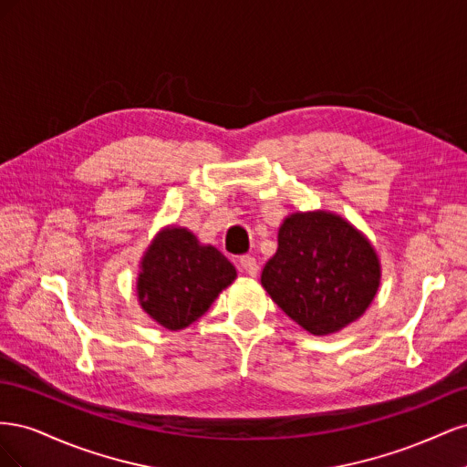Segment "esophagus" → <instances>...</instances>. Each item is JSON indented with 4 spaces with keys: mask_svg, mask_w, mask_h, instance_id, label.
<instances>
[{
    "mask_svg": "<svg viewBox=\"0 0 467 467\" xmlns=\"http://www.w3.org/2000/svg\"><path fill=\"white\" fill-rule=\"evenodd\" d=\"M239 266H242V271L249 276H257V273H259V265H257L255 257H251V255H244L242 259H239Z\"/></svg>",
    "mask_w": 467,
    "mask_h": 467,
    "instance_id": "1",
    "label": "esophagus"
}]
</instances>
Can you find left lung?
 <instances>
[{
  "label": "left lung",
  "mask_w": 467,
  "mask_h": 467,
  "mask_svg": "<svg viewBox=\"0 0 467 467\" xmlns=\"http://www.w3.org/2000/svg\"><path fill=\"white\" fill-rule=\"evenodd\" d=\"M381 280L379 257L358 228L329 210L292 212L261 285L273 302L316 337L341 331L364 316Z\"/></svg>",
  "instance_id": "left-lung-1"
}]
</instances>
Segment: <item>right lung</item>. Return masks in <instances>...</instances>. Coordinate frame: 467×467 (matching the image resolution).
I'll return each instance as SVG.
<instances>
[{"label":"right lung","mask_w":467,"mask_h":467,"mask_svg":"<svg viewBox=\"0 0 467 467\" xmlns=\"http://www.w3.org/2000/svg\"><path fill=\"white\" fill-rule=\"evenodd\" d=\"M237 278L235 266L181 225L160 230L138 265V304L161 327L185 329Z\"/></svg>","instance_id":"right-lung-1"}]
</instances>
